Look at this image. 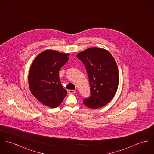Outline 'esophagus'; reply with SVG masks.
Returning <instances> with one entry per match:
<instances>
[{"mask_svg":"<svg viewBox=\"0 0 154 154\" xmlns=\"http://www.w3.org/2000/svg\"><path fill=\"white\" fill-rule=\"evenodd\" d=\"M76 92V91L75 90H69V93L70 94H73V93H75Z\"/></svg>","mask_w":154,"mask_h":154,"instance_id":"1","label":"esophagus"}]
</instances>
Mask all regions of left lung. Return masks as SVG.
<instances>
[{
    "label": "left lung",
    "instance_id": "left-lung-1",
    "mask_svg": "<svg viewBox=\"0 0 154 154\" xmlns=\"http://www.w3.org/2000/svg\"><path fill=\"white\" fill-rule=\"evenodd\" d=\"M83 62L88 76L90 96L83 100L89 108L96 109L108 104L116 94L119 82L116 61L106 50L88 48L77 55Z\"/></svg>",
    "mask_w": 154,
    "mask_h": 154
}]
</instances>
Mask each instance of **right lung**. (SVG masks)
<instances>
[{
    "instance_id": "add662e5",
    "label": "right lung",
    "mask_w": 154,
    "mask_h": 154,
    "mask_svg": "<svg viewBox=\"0 0 154 154\" xmlns=\"http://www.w3.org/2000/svg\"><path fill=\"white\" fill-rule=\"evenodd\" d=\"M69 54L46 50L35 57L31 66L28 77L30 90L46 106H59L67 94L60 82L59 71Z\"/></svg>"
}]
</instances>
